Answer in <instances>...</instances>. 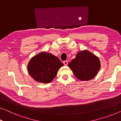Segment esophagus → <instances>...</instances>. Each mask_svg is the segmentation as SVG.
Here are the masks:
<instances>
[{"mask_svg":"<svg viewBox=\"0 0 121 121\" xmlns=\"http://www.w3.org/2000/svg\"><path fill=\"white\" fill-rule=\"evenodd\" d=\"M63 63H64V65L67 66V64H68V61H64V62H63Z\"/></svg>","mask_w":121,"mask_h":121,"instance_id":"obj_1","label":"esophagus"}]
</instances>
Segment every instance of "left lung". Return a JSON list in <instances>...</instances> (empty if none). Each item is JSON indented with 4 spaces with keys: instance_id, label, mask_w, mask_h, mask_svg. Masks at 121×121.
<instances>
[{
    "instance_id": "obj_1",
    "label": "left lung",
    "mask_w": 121,
    "mask_h": 121,
    "mask_svg": "<svg viewBox=\"0 0 121 121\" xmlns=\"http://www.w3.org/2000/svg\"><path fill=\"white\" fill-rule=\"evenodd\" d=\"M68 65L75 76L82 81L94 78L100 68L98 57L86 50L79 52Z\"/></svg>"
}]
</instances>
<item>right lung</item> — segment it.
I'll list each match as a JSON object with an SVG mask.
<instances>
[{"instance_id":"add662e5","label":"right lung","mask_w":121,"mask_h":121,"mask_svg":"<svg viewBox=\"0 0 121 121\" xmlns=\"http://www.w3.org/2000/svg\"><path fill=\"white\" fill-rule=\"evenodd\" d=\"M64 64L58 57L52 54L42 52L30 60L28 70L34 80L42 83L51 82Z\"/></svg>"}]
</instances>
